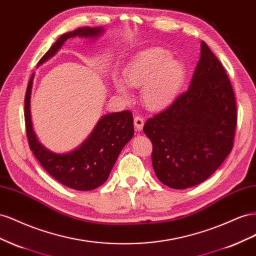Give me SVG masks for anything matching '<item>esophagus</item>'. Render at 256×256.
Instances as JSON below:
<instances>
[{
	"label": "esophagus",
	"mask_w": 256,
	"mask_h": 256,
	"mask_svg": "<svg viewBox=\"0 0 256 256\" xmlns=\"http://www.w3.org/2000/svg\"><path fill=\"white\" fill-rule=\"evenodd\" d=\"M144 121L142 116H136L134 118V126H135L136 130H142V128H144Z\"/></svg>",
	"instance_id": "obj_1"
}]
</instances>
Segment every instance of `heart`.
Returning a JSON list of instances; mask_svg holds the SVG:
<instances>
[{"label":"heart","instance_id":"1","mask_svg":"<svg viewBox=\"0 0 256 256\" xmlns=\"http://www.w3.org/2000/svg\"><path fill=\"white\" fill-rule=\"evenodd\" d=\"M186 79L184 63L172 59L165 49L144 51L123 70V79L114 77L116 90L123 98L130 96L128 88H142V104L151 110H160L172 104Z\"/></svg>","mask_w":256,"mask_h":256}]
</instances>
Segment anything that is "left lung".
I'll return each instance as SVG.
<instances>
[{
	"label": "left lung",
	"mask_w": 256,
	"mask_h": 256,
	"mask_svg": "<svg viewBox=\"0 0 256 256\" xmlns=\"http://www.w3.org/2000/svg\"><path fill=\"white\" fill-rule=\"evenodd\" d=\"M236 126L230 78L202 42L188 90L144 126L153 146L151 160L158 179L177 190L207 180L230 153Z\"/></svg>",
	"instance_id": "1"
}]
</instances>
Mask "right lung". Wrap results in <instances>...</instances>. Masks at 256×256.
Here are the masks:
<instances>
[{
  "instance_id": "1",
  "label": "right lung",
  "mask_w": 256,
  "mask_h": 256,
  "mask_svg": "<svg viewBox=\"0 0 256 256\" xmlns=\"http://www.w3.org/2000/svg\"><path fill=\"white\" fill-rule=\"evenodd\" d=\"M104 28H78L61 35L38 62V65L54 56L65 40L72 38H96L103 34ZM34 74L28 82L24 98V120L30 149L51 177L60 184L78 191H90L108 179L112 167L123 149L134 135L133 116L130 110L112 112L102 116L89 137L68 153L48 150L36 137L31 119V92Z\"/></svg>"
}]
</instances>
